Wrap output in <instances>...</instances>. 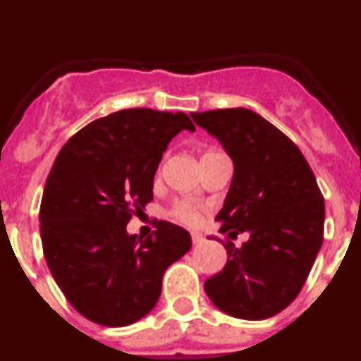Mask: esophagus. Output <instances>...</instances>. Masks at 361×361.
I'll use <instances>...</instances> for the list:
<instances>
[{
    "instance_id": "34e87169",
    "label": "esophagus",
    "mask_w": 361,
    "mask_h": 361,
    "mask_svg": "<svg viewBox=\"0 0 361 361\" xmlns=\"http://www.w3.org/2000/svg\"><path fill=\"white\" fill-rule=\"evenodd\" d=\"M191 240H193V244H202L204 242V237L200 235V233H191Z\"/></svg>"
}]
</instances>
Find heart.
<instances>
[{
    "instance_id": "obj_1",
    "label": "heart",
    "mask_w": 361,
    "mask_h": 361,
    "mask_svg": "<svg viewBox=\"0 0 361 361\" xmlns=\"http://www.w3.org/2000/svg\"><path fill=\"white\" fill-rule=\"evenodd\" d=\"M173 215L175 219H178L180 222H184V224L195 226L200 222V213L193 204H188V202L178 204L177 208L173 209Z\"/></svg>"
}]
</instances>
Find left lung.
I'll return each instance as SVG.
<instances>
[{
	"mask_svg": "<svg viewBox=\"0 0 361 361\" xmlns=\"http://www.w3.org/2000/svg\"><path fill=\"white\" fill-rule=\"evenodd\" d=\"M233 161L224 206L215 216L228 237L224 269L204 289L215 307L242 320H264L288 307L304 288L324 240L325 206L298 146L247 108L195 111Z\"/></svg>",
	"mask_w": 361,
	"mask_h": 361,
	"instance_id": "8db88e82",
	"label": "left lung"
}]
</instances>
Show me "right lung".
<instances>
[{
    "mask_svg": "<svg viewBox=\"0 0 361 361\" xmlns=\"http://www.w3.org/2000/svg\"><path fill=\"white\" fill-rule=\"evenodd\" d=\"M195 124L183 111L130 108L86 124L54 161L39 209L54 280L82 317L108 327L135 324L161 296L166 269L191 247L190 233L161 220L148 238L126 231L153 199L170 141Z\"/></svg>",
    "mask_w": 361,
    "mask_h": 361,
    "instance_id": "right-lung-1",
    "label": "right lung"
}]
</instances>
